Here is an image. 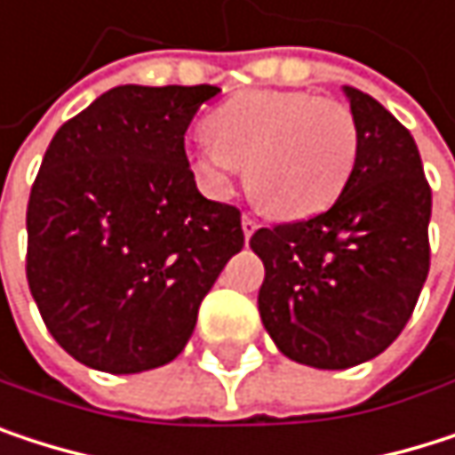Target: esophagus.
I'll return each mask as SVG.
<instances>
[{
  "instance_id": "1",
  "label": "esophagus",
  "mask_w": 455,
  "mask_h": 455,
  "mask_svg": "<svg viewBox=\"0 0 455 455\" xmlns=\"http://www.w3.org/2000/svg\"><path fill=\"white\" fill-rule=\"evenodd\" d=\"M241 225H243V238H246V241H249V238L257 233V228H259V222H257L254 217H243V220H241Z\"/></svg>"
}]
</instances>
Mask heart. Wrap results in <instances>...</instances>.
Returning a JSON list of instances; mask_svg holds the SVG:
<instances>
[{"instance_id": "b5f03b06", "label": "heart", "mask_w": 455, "mask_h": 455, "mask_svg": "<svg viewBox=\"0 0 455 455\" xmlns=\"http://www.w3.org/2000/svg\"><path fill=\"white\" fill-rule=\"evenodd\" d=\"M206 134L185 153L198 188L228 198L246 164L249 193L278 217L326 212L357 161V121L329 98L254 90L206 116Z\"/></svg>"}]
</instances>
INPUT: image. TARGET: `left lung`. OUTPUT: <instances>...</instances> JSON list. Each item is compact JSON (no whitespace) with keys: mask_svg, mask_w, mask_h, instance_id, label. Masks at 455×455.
I'll list each match as a JSON object with an SVG mask.
<instances>
[{"mask_svg":"<svg viewBox=\"0 0 455 455\" xmlns=\"http://www.w3.org/2000/svg\"><path fill=\"white\" fill-rule=\"evenodd\" d=\"M357 161L337 204L305 222L259 228V318L294 363L341 371L405 329L429 273L432 190L411 132L381 103L341 87Z\"/></svg>","mask_w":455,"mask_h":455,"instance_id":"obj_1","label":"left lung"}]
</instances>
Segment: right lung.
<instances>
[{
	"label": "right lung",
	"instance_id": "right-lung-1",
	"mask_svg": "<svg viewBox=\"0 0 455 455\" xmlns=\"http://www.w3.org/2000/svg\"><path fill=\"white\" fill-rule=\"evenodd\" d=\"M220 87L121 84L66 121L28 198L26 275L55 341L106 373L172 363L243 249L241 212L198 193L185 132Z\"/></svg>",
	"mask_w": 455,
	"mask_h": 455
}]
</instances>
